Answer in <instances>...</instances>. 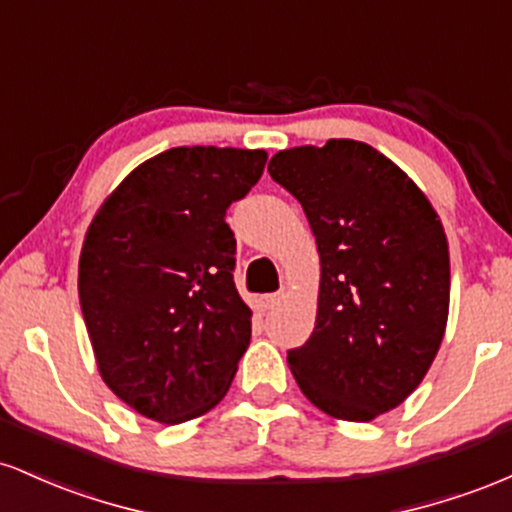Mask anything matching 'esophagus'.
<instances>
[{
  "label": "esophagus",
  "instance_id": "1",
  "mask_svg": "<svg viewBox=\"0 0 512 512\" xmlns=\"http://www.w3.org/2000/svg\"><path fill=\"white\" fill-rule=\"evenodd\" d=\"M281 301V293H264V296H260V305H262V310H269V308H274L276 303Z\"/></svg>",
  "mask_w": 512,
  "mask_h": 512
}]
</instances>
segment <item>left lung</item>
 <instances>
[{
    "label": "left lung",
    "instance_id": "obj_1",
    "mask_svg": "<svg viewBox=\"0 0 512 512\" xmlns=\"http://www.w3.org/2000/svg\"><path fill=\"white\" fill-rule=\"evenodd\" d=\"M267 170L301 202L320 252L315 330L289 351L293 378L334 419H375L419 387L443 342V223L402 168L354 139L279 151Z\"/></svg>",
    "mask_w": 512,
    "mask_h": 512
}]
</instances>
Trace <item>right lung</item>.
<instances>
[{
    "label": "right lung",
    "instance_id": "1",
    "mask_svg": "<svg viewBox=\"0 0 512 512\" xmlns=\"http://www.w3.org/2000/svg\"><path fill=\"white\" fill-rule=\"evenodd\" d=\"M267 151L178 146L134 168L98 209L79 301L103 383L137 414L182 424L221 402L252 334L233 284L226 209Z\"/></svg>",
    "mask_w": 512,
    "mask_h": 512
}]
</instances>
